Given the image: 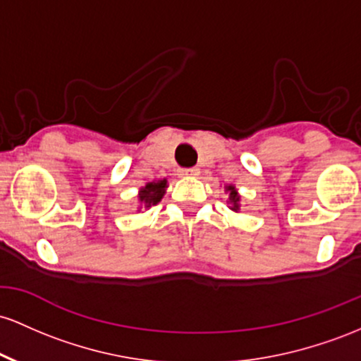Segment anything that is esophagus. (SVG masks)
<instances>
[{
	"label": "esophagus",
	"instance_id": "obj_1",
	"mask_svg": "<svg viewBox=\"0 0 361 361\" xmlns=\"http://www.w3.org/2000/svg\"><path fill=\"white\" fill-rule=\"evenodd\" d=\"M180 176H184V177H196V176H200V169H197V167L182 169L180 170Z\"/></svg>",
	"mask_w": 361,
	"mask_h": 361
}]
</instances>
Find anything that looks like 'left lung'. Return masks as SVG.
Wrapping results in <instances>:
<instances>
[{"label":"left lung","mask_w":361,"mask_h":361,"mask_svg":"<svg viewBox=\"0 0 361 361\" xmlns=\"http://www.w3.org/2000/svg\"><path fill=\"white\" fill-rule=\"evenodd\" d=\"M225 189L230 192L228 194V202L232 204V209H233V212H237V209H238V200H240V197H238V194H237V191H235L233 185H226Z\"/></svg>","instance_id":"8db88e82"}]
</instances>
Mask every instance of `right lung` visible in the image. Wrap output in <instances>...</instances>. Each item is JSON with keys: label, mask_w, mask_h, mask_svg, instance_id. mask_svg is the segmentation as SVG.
Segmentation results:
<instances>
[{"label": "right lung", "mask_w": 361, "mask_h": 361, "mask_svg": "<svg viewBox=\"0 0 361 361\" xmlns=\"http://www.w3.org/2000/svg\"><path fill=\"white\" fill-rule=\"evenodd\" d=\"M165 188H167V180L165 179L159 182H149V184L145 185L140 192V201L143 202L145 208L157 204L165 194Z\"/></svg>", "instance_id": "right-lung-1"}]
</instances>
